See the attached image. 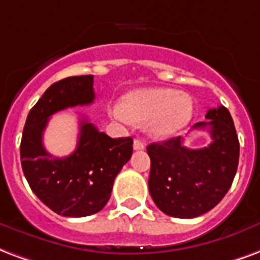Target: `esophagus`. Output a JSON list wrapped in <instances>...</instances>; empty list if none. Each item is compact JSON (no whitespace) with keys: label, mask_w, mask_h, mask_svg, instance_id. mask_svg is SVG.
Segmentation results:
<instances>
[{"label":"esophagus","mask_w":260,"mask_h":260,"mask_svg":"<svg viewBox=\"0 0 260 260\" xmlns=\"http://www.w3.org/2000/svg\"><path fill=\"white\" fill-rule=\"evenodd\" d=\"M145 147H146V145L140 139L134 140V149H135V150H143Z\"/></svg>","instance_id":"1"}]
</instances>
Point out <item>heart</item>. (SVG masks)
I'll return each mask as SVG.
<instances>
[{"label":"heart","mask_w":260,"mask_h":260,"mask_svg":"<svg viewBox=\"0 0 260 260\" xmlns=\"http://www.w3.org/2000/svg\"><path fill=\"white\" fill-rule=\"evenodd\" d=\"M111 115L122 124L149 121L153 136L168 138L179 134L194 114V103L186 93L174 88H142L129 92L124 102L111 106Z\"/></svg>","instance_id":"obj_1"}]
</instances>
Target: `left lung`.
I'll use <instances>...</instances> for the list:
<instances>
[{"mask_svg": "<svg viewBox=\"0 0 260 260\" xmlns=\"http://www.w3.org/2000/svg\"><path fill=\"white\" fill-rule=\"evenodd\" d=\"M208 121L193 129H207L212 142L189 149L182 136L147 146L151 161L149 190L161 211L180 219L197 218L216 207L236 176L240 143L234 122L224 106L209 109Z\"/></svg>", "mask_w": 260, "mask_h": 260, "instance_id": "1", "label": "left lung"}]
</instances>
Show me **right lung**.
I'll list each match as a JSON object with an SVG mask.
<instances>
[{
	"instance_id": "1",
	"label": "right lung",
	"mask_w": 260,
	"mask_h": 260,
	"mask_svg": "<svg viewBox=\"0 0 260 260\" xmlns=\"http://www.w3.org/2000/svg\"><path fill=\"white\" fill-rule=\"evenodd\" d=\"M93 76L69 77L52 84L27 115L20 158L30 187L53 212L67 218L89 216L103 209L115 176L132 155V138L113 139L86 118L80 121L77 149L67 157L49 154L42 145L48 121L67 107L91 105Z\"/></svg>"
}]
</instances>
